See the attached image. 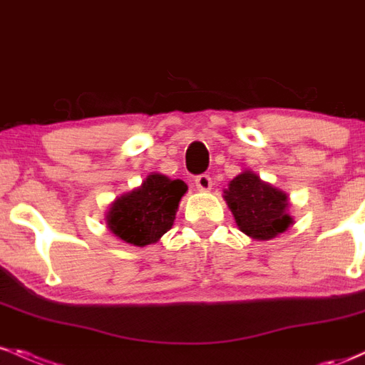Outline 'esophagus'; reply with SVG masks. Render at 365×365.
<instances>
[{"label": "esophagus", "instance_id": "obj_1", "mask_svg": "<svg viewBox=\"0 0 365 365\" xmlns=\"http://www.w3.org/2000/svg\"><path fill=\"white\" fill-rule=\"evenodd\" d=\"M195 188L199 192H209L212 188V180L209 175H199L195 178Z\"/></svg>", "mask_w": 365, "mask_h": 365}]
</instances>
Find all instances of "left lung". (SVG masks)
<instances>
[{"instance_id":"left-lung-1","label":"left lung","mask_w":365,"mask_h":365,"mask_svg":"<svg viewBox=\"0 0 365 365\" xmlns=\"http://www.w3.org/2000/svg\"><path fill=\"white\" fill-rule=\"evenodd\" d=\"M223 199L242 233L254 240H273L293 225L290 197L264 182L252 170H244L230 180Z\"/></svg>"}]
</instances>
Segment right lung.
I'll return each mask as SVG.
<instances>
[{"mask_svg": "<svg viewBox=\"0 0 365 365\" xmlns=\"http://www.w3.org/2000/svg\"><path fill=\"white\" fill-rule=\"evenodd\" d=\"M188 187L182 180L150 173L139 187L116 197L106 211L108 230L130 245L158 244L173 226Z\"/></svg>", "mask_w": 365, "mask_h": 365, "instance_id": "obj_1", "label": "right lung"}]
</instances>
